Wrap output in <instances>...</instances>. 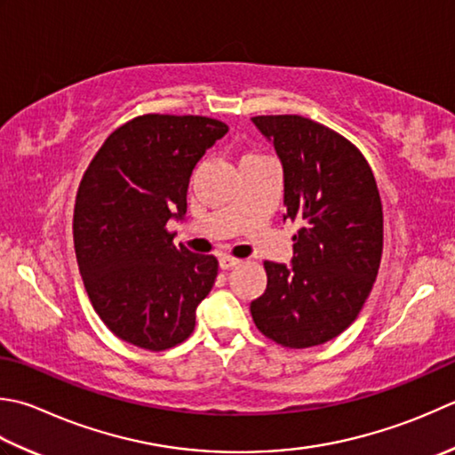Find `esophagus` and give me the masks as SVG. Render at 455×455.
Listing matches in <instances>:
<instances>
[{
  "label": "esophagus",
  "mask_w": 455,
  "mask_h": 455,
  "mask_svg": "<svg viewBox=\"0 0 455 455\" xmlns=\"http://www.w3.org/2000/svg\"><path fill=\"white\" fill-rule=\"evenodd\" d=\"M219 264H220L222 270H233L240 264V260H238V258H233V256H220Z\"/></svg>",
  "instance_id": "obj_1"
}]
</instances>
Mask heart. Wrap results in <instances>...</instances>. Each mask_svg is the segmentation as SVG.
Masks as SVG:
<instances>
[{
	"label": "heart",
	"instance_id": "heart-1",
	"mask_svg": "<svg viewBox=\"0 0 455 455\" xmlns=\"http://www.w3.org/2000/svg\"><path fill=\"white\" fill-rule=\"evenodd\" d=\"M251 156H252V154H251ZM244 157H246V156H244Z\"/></svg>",
	"mask_w": 455,
	"mask_h": 455
}]
</instances>
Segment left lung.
Listing matches in <instances>:
<instances>
[{"label":"left lung","mask_w":455,"mask_h":455,"mask_svg":"<svg viewBox=\"0 0 455 455\" xmlns=\"http://www.w3.org/2000/svg\"><path fill=\"white\" fill-rule=\"evenodd\" d=\"M283 167V220H298L291 266L264 262L251 304L258 331L290 349L322 345L357 319L382 256V203L367 159L341 133L298 114L254 116Z\"/></svg>","instance_id":"left-lung-1"}]
</instances>
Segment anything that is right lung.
I'll return each instance as SVG.
<instances>
[{
  "label": "right lung",
  "instance_id": "obj_1",
  "mask_svg": "<svg viewBox=\"0 0 455 455\" xmlns=\"http://www.w3.org/2000/svg\"><path fill=\"white\" fill-rule=\"evenodd\" d=\"M228 132L207 116L144 114L114 130L78 185L73 236L94 311L122 341L148 351L183 343L219 262L173 244L193 167Z\"/></svg>",
  "mask_w": 455,
  "mask_h": 455
}]
</instances>
